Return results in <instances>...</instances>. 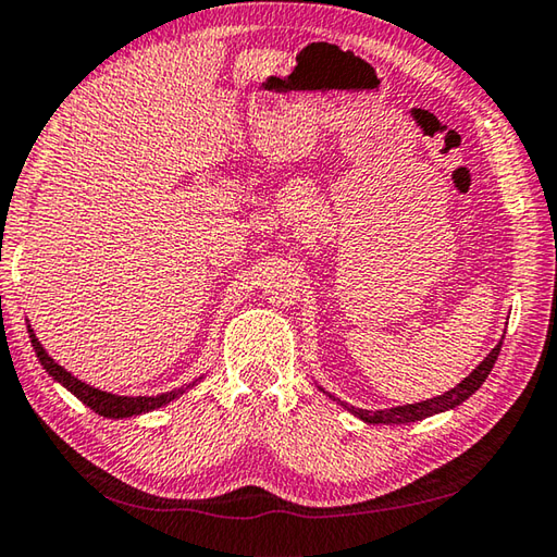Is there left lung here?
Here are the masks:
<instances>
[{"mask_svg":"<svg viewBox=\"0 0 557 557\" xmlns=\"http://www.w3.org/2000/svg\"><path fill=\"white\" fill-rule=\"evenodd\" d=\"M499 349H502V339H499V344L495 346V349H492L485 356V359H482L475 366L473 373L466 375L463 381H460L456 387H450L448 393L438 395V397H432V400H422V403H414V405H400V407H391V409H359V407H354V405L342 403L339 397H334V395H330V397H332V400H337L339 405H344L346 409H349L354 417L363 419L366 424H409V422H422V419H426V417L438 414V412H446V409H454L460 403H466L468 397L473 395L482 383H485V377L490 375L492 366H495V361H497Z\"/></svg>","mask_w":557,"mask_h":557,"instance_id":"obj_1","label":"left lung"}]
</instances>
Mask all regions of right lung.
I'll use <instances>...</instances> for the list:
<instances>
[{
    "mask_svg": "<svg viewBox=\"0 0 557 557\" xmlns=\"http://www.w3.org/2000/svg\"><path fill=\"white\" fill-rule=\"evenodd\" d=\"M28 337H30V346L36 349L40 366H44V369L48 371L52 381L60 383L62 387H67V391L75 397H79V400L87 405L89 409H94L97 414L109 417V419H123V417H135V414H143V412H152V409H157V407L170 405L172 400H176V397L184 395L188 387H194L198 381H201V377H196L194 383H188L184 387H176V391L162 393V395H138V397L113 395V393H107V391H99V387H94V385L82 383L79 377H75L70 371L62 369L60 363H55V359L48 356V351L44 349V344L38 342L34 330H30V324H28Z\"/></svg>",
    "mask_w": 557,
    "mask_h": 557,
    "instance_id": "right-lung-1",
    "label": "right lung"
}]
</instances>
